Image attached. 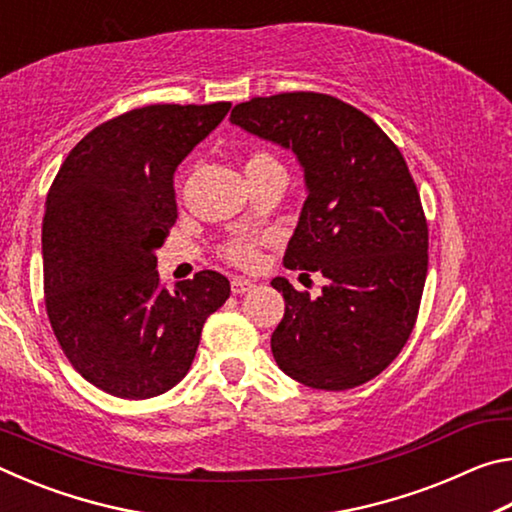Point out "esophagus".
Listing matches in <instances>:
<instances>
[{
  "instance_id": "34e87169",
  "label": "esophagus",
  "mask_w": 512,
  "mask_h": 512,
  "mask_svg": "<svg viewBox=\"0 0 512 512\" xmlns=\"http://www.w3.org/2000/svg\"><path fill=\"white\" fill-rule=\"evenodd\" d=\"M253 287H255V284L250 282V280H246V277H232V282H230V289H232V293H235V296H241V293H248Z\"/></svg>"
}]
</instances>
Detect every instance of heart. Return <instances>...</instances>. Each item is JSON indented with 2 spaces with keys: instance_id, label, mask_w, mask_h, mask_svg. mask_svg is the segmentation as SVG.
Here are the masks:
<instances>
[{
  "instance_id": "1",
  "label": "heart",
  "mask_w": 512,
  "mask_h": 512,
  "mask_svg": "<svg viewBox=\"0 0 512 512\" xmlns=\"http://www.w3.org/2000/svg\"><path fill=\"white\" fill-rule=\"evenodd\" d=\"M244 169H246V178H250V176H257V173L282 169V164L277 162V158H275V155H271V153L253 151L246 158ZM257 246H259L257 239L235 237V239L225 241L219 253H221V257L225 259V262L241 266V268H250V266L257 264Z\"/></svg>"
}]
</instances>
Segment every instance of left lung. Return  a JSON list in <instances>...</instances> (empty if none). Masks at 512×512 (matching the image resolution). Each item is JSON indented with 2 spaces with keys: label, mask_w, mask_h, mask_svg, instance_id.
Segmentation results:
<instances>
[{
  "label": "left lung",
  "mask_w": 512,
  "mask_h": 512,
  "mask_svg": "<svg viewBox=\"0 0 512 512\" xmlns=\"http://www.w3.org/2000/svg\"><path fill=\"white\" fill-rule=\"evenodd\" d=\"M230 121L296 153L307 201L284 253L320 273L311 300L284 277V318L271 336L282 372L318 391H348L388 368L413 332L427 280L429 230L397 146L368 115L318 92L239 103Z\"/></svg>",
  "instance_id": "8db88e82"
}]
</instances>
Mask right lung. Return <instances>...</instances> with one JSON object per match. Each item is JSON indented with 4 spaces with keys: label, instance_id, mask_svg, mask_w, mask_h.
I'll use <instances>...</instances> for the list:
<instances>
[{
    "label": "right lung",
    "instance_id": "obj_1",
    "mask_svg": "<svg viewBox=\"0 0 512 512\" xmlns=\"http://www.w3.org/2000/svg\"><path fill=\"white\" fill-rule=\"evenodd\" d=\"M232 103L135 108L90 131L49 187L42 219L45 305L69 363L124 400L187 375L203 325L230 298L201 271L164 289L158 250L178 219L173 173Z\"/></svg>",
    "mask_w": 512,
    "mask_h": 512
}]
</instances>
